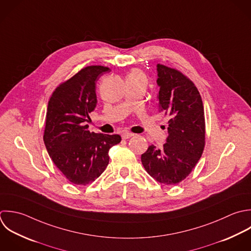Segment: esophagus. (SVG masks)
Segmentation results:
<instances>
[{
    "instance_id": "esophagus-1",
    "label": "esophagus",
    "mask_w": 251,
    "mask_h": 251,
    "mask_svg": "<svg viewBox=\"0 0 251 251\" xmlns=\"http://www.w3.org/2000/svg\"><path fill=\"white\" fill-rule=\"evenodd\" d=\"M132 136H134V134L130 133V132H125L122 134V139L124 140H127V139H130Z\"/></svg>"
}]
</instances>
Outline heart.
<instances>
[{"mask_svg":"<svg viewBox=\"0 0 251 251\" xmlns=\"http://www.w3.org/2000/svg\"><path fill=\"white\" fill-rule=\"evenodd\" d=\"M128 77H144V75H143V73H142L141 71H139V70H133V71L128 75Z\"/></svg>","mask_w":251,"mask_h":251,"instance_id":"1","label":"heart"}]
</instances>
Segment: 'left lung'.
I'll list each match as a JSON object with an SVG mask.
<instances>
[{
	"mask_svg": "<svg viewBox=\"0 0 251 251\" xmlns=\"http://www.w3.org/2000/svg\"><path fill=\"white\" fill-rule=\"evenodd\" d=\"M159 111L170 117L162 149L153 145L142 154L146 171L156 181L175 185L186 179L201 157L205 144L202 100L195 84L180 71L156 65Z\"/></svg>",
	"mask_w": 251,
	"mask_h": 251,
	"instance_id": "obj_1",
	"label": "left lung"
}]
</instances>
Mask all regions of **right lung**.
Listing matches in <instances>:
<instances>
[{"label":"right lung","mask_w":251,"mask_h":251,"mask_svg":"<svg viewBox=\"0 0 251 251\" xmlns=\"http://www.w3.org/2000/svg\"><path fill=\"white\" fill-rule=\"evenodd\" d=\"M107 71L100 65L87 66L60 84L49 100L44 143L55 166L75 185L99 178L108 165L109 149L121 142L119 135L88 130L89 113L97 105L96 83Z\"/></svg>","instance_id":"obj_1"}]
</instances>
